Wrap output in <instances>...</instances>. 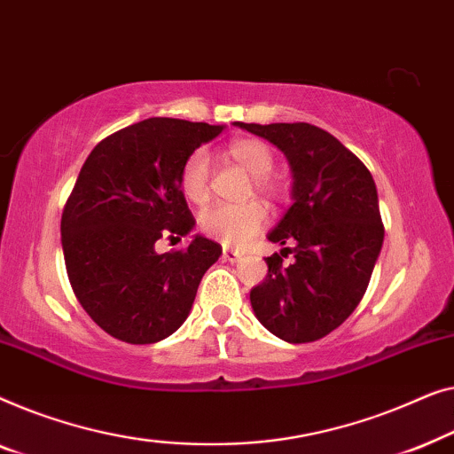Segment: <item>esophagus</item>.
Masks as SVG:
<instances>
[{
  "label": "esophagus",
  "mask_w": 454,
  "mask_h": 454,
  "mask_svg": "<svg viewBox=\"0 0 454 454\" xmlns=\"http://www.w3.org/2000/svg\"><path fill=\"white\" fill-rule=\"evenodd\" d=\"M240 257H242V251H236V248H224V251H222V259L230 261V263H236Z\"/></svg>",
  "instance_id": "esophagus-1"
}]
</instances>
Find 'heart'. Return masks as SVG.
Returning a JSON list of instances; mask_svg holds the SVG:
<instances>
[{
    "label": "heart",
    "instance_id": "obj_1",
    "mask_svg": "<svg viewBox=\"0 0 454 454\" xmlns=\"http://www.w3.org/2000/svg\"><path fill=\"white\" fill-rule=\"evenodd\" d=\"M230 158L251 172L257 189L273 193L276 184L270 181L273 168V152L261 139L245 137L236 139L228 145ZM207 154L195 150L183 162L178 172V187L184 200L191 203H203L207 200ZM267 222V209L261 201L245 203H218L201 214V226L209 236L224 242V245H242L251 236L259 232Z\"/></svg>",
    "mask_w": 454,
    "mask_h": 454
}]
</instances>
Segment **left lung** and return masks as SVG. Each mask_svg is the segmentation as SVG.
<instances>
[{"instance_id":"left-lung-1","label":"left lung","mask_w":454,"mask_h":454,"mask_svg":"<svg viewBox=\"0 0 454 454\" xmlns=\"http://www.w3.org/2000/svg\"><path fill=\"white\" fill-rule=\"evenodd\" d=\"M286 156L292 206L267 239L284 247L265 259L267 276L251 290L259 323L279 340L309 343L340 327L360 304L379 259L385 228L370 170L321 127L240 123ZM294 253L290 266L281 257Z\"/></svg>"}]
</instances>
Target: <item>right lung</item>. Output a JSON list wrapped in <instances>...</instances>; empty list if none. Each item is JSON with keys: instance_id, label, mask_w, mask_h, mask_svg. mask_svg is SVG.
Here are the masks:
<instances>
[{"instance_id": "1", "label": "right lung", "mask_w": 454, "mask_h": 454, "mask_svg": "<svg viewBox=\"0 0 454 454\" xmlns=\"http://www.w3.org/2000/svg\"><path fill=\"white\" fill-rule=\"evenodd\" d=\"M224 127L152 117L102 139L86 158L63 209L61 245L75 298L108 335L144 346L187 321L222 247L193 234L181 251L160 254L156 242L195 228L178 172Z\"/></svg>"}]
</instances>
